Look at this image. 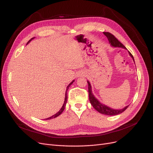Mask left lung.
Listing matches in <instances>:
<instances>
[{"instance_id":"8db88e82","label":"left lung","mask_w":153,"mask_h":153,"mask_svg":"<svg viewBox=\"0 0 153 153\" xmlns=\"http://www.w3.org/2000/svg\"><path fill=\"white\" fill-rule=\"evenodd\" d=\"M103 34L107 37L108 41L111 46H114V47H121V48H125L126 49L125 46L121 42H119L118 39L113 34L109 33V32H103ZM129 54L132 57L133 59L134 60L133 56L130 51H129ZM87 83H88V91H89V97L90 102L92 104L93 107L97 111L101 113L102 114L110 115V116L117 115H118L122 113V112H123L128 107H129V105H128V106L125 107L124 108L121 109V110H115V109H112L110 107H108L105 106V105H103V104L100 103L98 101V100H97V99H96L94 96V95L92 92L91 86V84L89 83V82L87 81Z\"/></svg>"}]
</instances>
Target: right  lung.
I'll return each instance as SVG.
<instances>
[{
	"instance_id": "1",
	"label": "right lung",
	"mask_w": 153,
	"mask_h": 153,
	"mask_svg": "<svg viewBox=\"0 0 153 153\" xmlns=\"http://www.w3.org/2000/svg\"><path fill=\"white\" fill-rule=\"evenodd\" d=\"M33 38H31V39H30L29 41L28 42V43H29V42L30 41H31V40L33 39ZM73 82H74V81H72V82H71L69 85H68V86L67 87V89H66V94H65V99H64V104H63V105H62V108L60 109V110L58 112L57 114H54V115H53V116H51V117H50V118H46V120H50V119H52V118H56V117H58L60 114H61L62 113V111H64V108H65V107H66V103H67V99H68V95H67V91H68V89H69V87H70V85L73 83Z\"/></svg>"
}]
</instances>
